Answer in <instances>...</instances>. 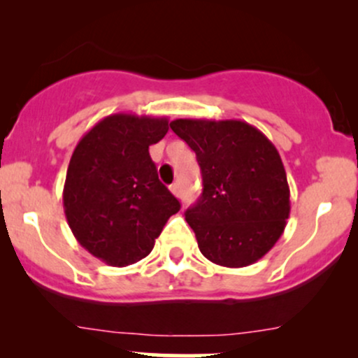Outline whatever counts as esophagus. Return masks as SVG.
Segmentation results:
<instances>
[{
	"label": "esophagus",
	"mask_w": 358,
	"mask_h": 358,
	"mask_svg": "<svg viewBox=\"0 0 358 358\" xmlns=\"http://www.w3.org/2000/svg\"><path fill=\"white\" fill-rule=\"evenodd\" d=\"M170 190H171V193H173V195L178 196V195H180V185H178V183H173V185H171V187H170Z\"/></svg>",
	"instance_id": "obj_1"
}]
</instances>
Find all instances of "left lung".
<instances>
[{
  "label": "left lung",
  "instance_id": "8db88e82",
  "mask_svg": "<svg viewBox=\"0 0 358 358\" xmlns=\"http://www.w3.org/2000/svg\"><path fill=\"white\" fill-rule=\"evenodd\" d=\"M195 151L203 192L185 220L213 264L245 268L273 249L289 217V185L276 146L237 119L170 122Z\"/></svg>",
  "mask_w": 358,
  "mask_h": 358
}]
</instances>
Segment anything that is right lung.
I'll list each match as a JSON object with an SVG mask.
<instances>
[{"mask_svg": "<svg viewBox=\"0 0 358 358\" xmlns=\"http://www.w3.org/2000/svg\"><path fill=\"white\" fill-rule=\"evenodd\" d=\"M168 119L117 113L101 119L73 150L64 210L79 244L116 268L146 257L180 202L158 180L150 146Z\"/></svg>", "mask_w": 358, "mask_h": 358, "instance_id": "right-lung-1", "label": "right lung"}]
</instances>
